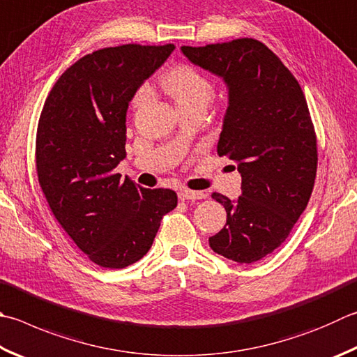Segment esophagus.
I'll return each mask as SVG.
<instances>
[{
  "label": "esophagus",
  "mask_w": 357,
  "mask_h": 357,
  "mask_svg": "<svg viewBox=\"0 0 357 357\" xmlns=\"http://www.w3.org/2000/svg\"><path fill=\"white\" fill-rule=\"evenodd\" d=\"M180 200H200L205 199V192L202 191H191V190H181L178 192Z\"/></svg>",
  "instance_id": "esophagus-1"
}]
</instances>
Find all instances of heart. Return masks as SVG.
Returning a JSON list of instances; mask_svg holds the SVG:
<instances>
[{
    "label": "heart",
    "mask_w": 357,
    "mask_h": 357,
    "mask_svg": "<svg viewBox=\"0 0 357 357\" xmlns=\"http://www.w3.org/2000/svg\"><path fill=\"white\" fill-rule=\"evenodd\" d=\"M161 86L166 95L176 102L180 112L202 107L206 109L214 95V86L205 74L191 65H176L165 73L161 77ZM149 98V89L139 86L132 98V109L138 110L147 102Z\"/></svg>",
    "instance_id": "1"
}]
</instances>
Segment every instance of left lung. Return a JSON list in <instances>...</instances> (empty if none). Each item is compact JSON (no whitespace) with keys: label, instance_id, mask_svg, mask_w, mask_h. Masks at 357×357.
I'll use <instances>...</instances> for the list:
<instances>
[{"label":"left lung","instance_id":"1","mask_svg":"<svg viewBox=\"0 0 357 357\" xmlns=\"http://www.w3.org/2000/svg\"><path fill=\"white\" fill-rule=\"evenodd\" d=\"M181 52L228 86L218 153L238 161L242 196L233 202L213 192L227 224L210 238V247L250 264L287 239L314 190L317 137L303 90L259 40L181 46Z\"/></svg>","mask_w":357,"mask_h":357}]
</instances>
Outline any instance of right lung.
Wrapping results in <instances>:
<instances>
[{
  "instance_id": "right-lung-1",
  "label": "right lung",
  "mask_w": 357,
  "mask_h": 357,
  "mask_svg": "<svg viewBox=\"0 0 357 357\" xmlns=\"http://www.w3.org/2000/svg\"><path fill=\"white\" fill-rule=\"evenodd\" d=\"M174 45L113 46L86 54L54 84L38 119V183L54 218L91 262L124 268L149 252L172 190L121 178L126 113Z\"/></svg>"
}]
</instances>
